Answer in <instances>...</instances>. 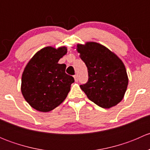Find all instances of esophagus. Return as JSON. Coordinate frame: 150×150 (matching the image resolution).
I'll return each mask as SVG.
<instances>
[{
    "mask_svg": "<svg viewBox=\"0 0 150 150\" xmlns=\"http://www.w3.org/2000/svg\"><path fill=\"white\" fill-rule=\"evenodd\" d=\"M74 78H75V82H78V75H74Z\"/></svg>",
    "mask_w": 150,
    "mask_h": 150,
    "instance_id": "esophagus-1",
    "label": "esophagus"
}]
</instances>
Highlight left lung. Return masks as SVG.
<instances>
[{
    "label": "left lung",
    "instance_id": "left-lung-1",
    "mask_svg": "<svg viewBox=\"0 0 150 150\" xmlns=\"http://www.w3.org/2000/svg\"><path fill=\"white\" fill-rule=\"evenodd\" d=\"M77 46L88 73L87 83L81 85V88L91 102L102 108L117 105L123 98L128 83L122 62L99 43L88 42Z\"/></svg>",
    "mask_w": 150,
    "mask_h": 150
}]
</instances>
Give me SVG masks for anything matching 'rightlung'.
Here are the masks:
<instances>
[{
	"label": "right lung",
	"mask_w": 150,
	"mask_h": 150,
	"mask_svg": "<svg viewBox=\"0 0 150 150\" xmlns=\"http://www.w3.org/2000/svg\"><path fill=\"white\" fill-rule=\"evenodd\" d=\"M66 53V47H46L38 51L25 68L21 91L36 110L46 112L58 107L75 82L73 77L65 72L66 64L58 63Z\"/></svg>",
	"instance_id": "right-lung-1"
}]
</instances>
